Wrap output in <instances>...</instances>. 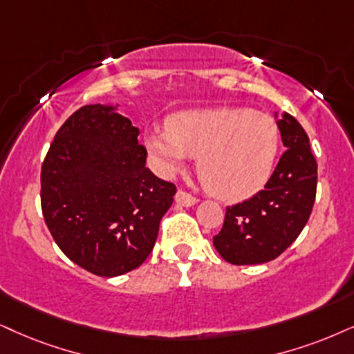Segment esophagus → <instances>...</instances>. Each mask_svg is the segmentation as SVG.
Returning <instances> with one entry per match:
<instances>
[{
	"instance_id": "1",
	"label": "esophagus",
	"mask_w": 354,
	"mask_h": 354,
	"mask_svg": "<svg viewBox=\"0 0 354 354\" xmlns=\"http://www.w3.org/2000/svg\"><path fill=\"white\" fill-rule=\"evenodd\" d=\"M174 199H176L178 204L185 205V207H191V205H194L196 203H198V199H196L194 196L189 194V192L183 191V189L176 192V198H174Z\"/></svg>"
}]
</instances>
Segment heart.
Listing matches in <instances>:
<instances>
[{
    "mask_svg": "<svg viewBox=\"0 0 354 354\" xmlns=\"http://www.w3.org/2000/svg\"><path fill=\"white\" fill-rule=\"evenodd\" d=\"M276 120L245 107L183 111L167 131L147 136V149L163 173H174L191 156L207 189L227 201L245 199L270 180L279 151Z\"/></svg>",
    "mask_w": 354,
    "mask_h": 354,
    "instance_id": "1",
    "label": "heart"
}]
</instances>
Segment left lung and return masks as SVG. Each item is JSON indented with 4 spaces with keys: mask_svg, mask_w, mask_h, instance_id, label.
Returning a JSON list of instances; mask_svg holds the SVG:
<instances>
[{
    "mask_svg": "<svg viewBox=\"0 0 354 354\" xmlns=\"http://www.w3.org/2000/svg\"><path fill=\"white\" fill-rule=\"evenodd\" d=\"M277 118V114H276ZM286 151L253 198L227 207L214 247L232 265H261L279 257L310 217L317 192V162L296 118L277 119Z\"/></svg>",
    "mask_w": 354,
    "mask_h": 354,
    "instance_id": "8db88e82",
    "label": "left lung"
}]
</instances>
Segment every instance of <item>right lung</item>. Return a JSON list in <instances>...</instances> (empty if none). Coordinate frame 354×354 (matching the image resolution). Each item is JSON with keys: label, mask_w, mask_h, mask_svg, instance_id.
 <instances>
[{"label": "right lung", "mask_w": 354, "mask_h": 354, "mask_svg": "<svg viewBox=\"0 0 354 354\" xmlns=\"http://www.w3.org/2000/svg\"><path fill=\"white\" fill-rule=\"evenodd\" d=\"M131 119L88 104L58 129L40 171L42 214L58 248L83 270L114 277L149 257L176 186L145 167Z\"/></svg>", "instance_id": "obj_1"}]
</instances>
